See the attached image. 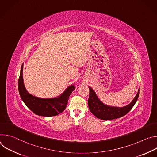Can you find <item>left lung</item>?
<instances>
[{
    "mask_svg": "<svg viewBox=\"0 0 157 157\" xmlns=\"http://www.w3.org/2000/svg\"><path fill=\"white\" fill-rule=\"evenodd\" d=\"M89 96L88 99V106L91 113L96 117L102 120H112L120 118L126 115L136 103L139 96V90L133 101L128 105L119 107L109 106L102 103L97 96L93 89L89 87Z\"/></svg>",
    "mask_w": 157,
    "mask_h": 157,
    "instance_id": "8db88e82",
    "label": "left lung"
}]
</instances>
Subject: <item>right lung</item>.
Wrapping results in <instances>:
<instances>
[{
  "mask_svg": "<svg viewBox=\"0 0 157 157\" xmlns=\"http://www.w3.org/2000/svg\"><path fill=\"white\" fill-rule=\"evenodd\" d=\"M23 67L21 65L18 79V91L21 100L35 114L41 116L52 117L56 116L65 109L68 99L75 87L71 85L67 88L59 97L43 99L29 94L25 87L23 79Z\"/></svg>",
  "mask_w": 157,
  "mask_h": 157,
  "instance_id": "add662e5",
  "label": "right lung"
}]
</instances>
